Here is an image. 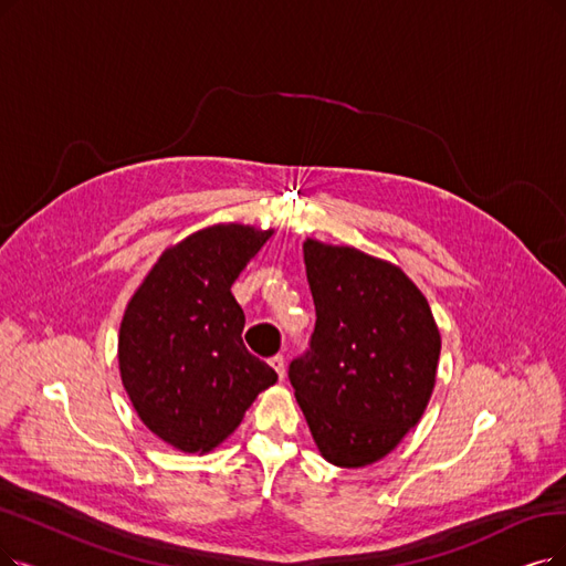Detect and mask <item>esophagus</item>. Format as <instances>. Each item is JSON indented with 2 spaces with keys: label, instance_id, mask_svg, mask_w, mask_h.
Here are the masks:
<instances>
[{
  "label": "esophagus",
  "instance_id": "obj_1",
  "mask_svg": "<svg viewBox=\"0 0 566 566\" xmlns=\"http://www.w3.org/2000/svg\"><path fill=\"white\" fill-rule=\"evenodd\" d=\"M269 367L279 374V378H283L285 376V359H283V355L269 357Z\"/></svg>",
  "mask_w": 566,
  "mask_h": 566
}]
</instances>
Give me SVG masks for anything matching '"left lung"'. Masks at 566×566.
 <instances>
[{"mask_svg":"<svg viewBox=\"0 0 566 566\" xmlns=\"http://www.w3.org/2000/svg\"><path fill=\"white\" fill-rule=\"evenodd\" d=\"M304 264L315 329L290 382L321 455L344 469L369 467L420 422L441 334L397 264L318 239L304 241Z\"/></svg>","mask_w":566,"mask_h":566,"instance_id":"8db88e82","label":"left lung"}]
</instances>
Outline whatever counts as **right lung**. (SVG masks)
Here are the masks:
<instances>
[{"label": "right lung", "instance_id": "obj_1", "mask_svg": "<svg viewBox=\"0 0 566 566\" xmlns=\"http://www.w3.org/2000/svg\"><path fill=\"white\" fill-rule=\"evenodd\" d=\"M274 230L218 222L169 245L123 313L118 367L155 437L205 455L241 424L276 371L243 346L232 283Z\"/></svg>", "mask_w": 566, "mask_h": 566}]
</instances>
